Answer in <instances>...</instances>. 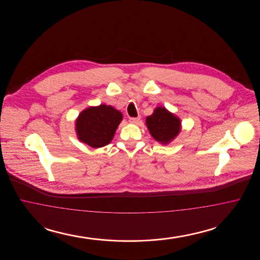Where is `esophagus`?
Here are the masks:
<instances>
[{
    "label": "esophagus",
    "mask_w": 260,
    "mask_h": 260,
    "mask_svg": "<svg viewBox=\"0 0 260 260\" xmlns=\"http://www.w3.org/2000/svg\"><path fill=\"white\" fill-rule=\"evenodd\" d=\"M139 121H140V117L131 118V119H129V123H132V124H137Z\"/></svg>",
    "instance_id": "esophagus-1"
}]
</instances>
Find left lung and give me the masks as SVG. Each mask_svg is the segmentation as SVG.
I'll list each match as a JSON object with an SVG mask.
<instances>
[{
    "mask_svg": "<svg viewBox=\"0 0 260 260\" xmlns=\"http://www.w3.org/2000/svg\"><path fill=\"white\" fill-rule=\"evenodd\" d=\"M146 125L151 136L161 144L170 143L181 128L180 120L165 107H157L154 113L146 118Z\"/></svg>",
    "mask_w": 260,
    "mask_h": 260,
    "instance_id": "8db88e82",
    "label": "left lung"
}]
</instances>
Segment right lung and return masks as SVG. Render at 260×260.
Returning a JSON list of instances; mask_svg holds the SVG:
<instances>
[{"instance_id":"add662e5","label":"right lung","mask_w":260,"mask_h":260,"mask_svg":"<svg viewBox=\"0 0 260 260\" xmlns=\"http://www.w3.org/2000/svg\"><path fill=\"white\" fill-rule=\"evenodd\" d=\"M122 119V113L110 105L88 107L76 120L78 138L92 148L103 147L111 142Z\"/></svg>"}]
</instances>
